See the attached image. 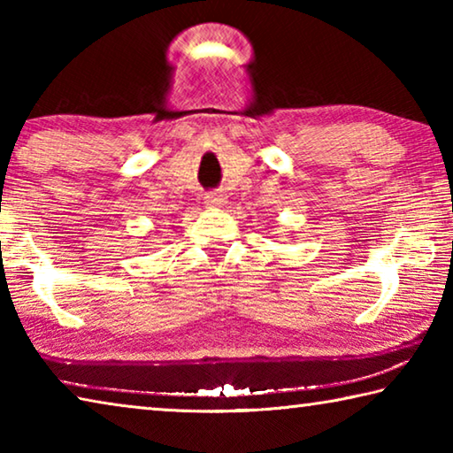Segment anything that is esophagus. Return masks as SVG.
<instances>
[{
    "label": "esophagus",
    "instance_id": "obj_1",
    "mask_svg": "<svg viewBox=\"0 0 453 453\" xmlns=\"http://www.w3.org/2000/svg\"><path fill=\"white\" fill-rule=\"evenodd\" d=\"M205 203L208 205H221L224 203V196L219 194V191H210V194H205Z\"/></svg>",
    "mask_w": 453,
    "mask_h": 453
}]
</instances>
